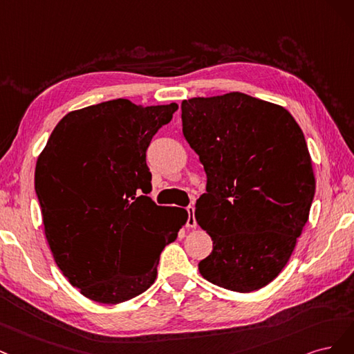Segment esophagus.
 <instances>
[{"label":"esophagus","instance_id":"obj_1","mask_svg":"<svg viewBox=\"0 0 354 354\" xmlns=\"http://www.w3.org/2000/svg\"><path fill=\"white\" fill-rule=\"evenodd\" d=\"M194 206H188L187 212H188V221H187V226L188 227H197V221H196V216H194Z\"/></svg>","mask_w":354,"mask_h":354}]
</instances>
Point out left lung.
Masks as SVG:
<instances>
[{"mask_svg": "<svg viewBox=\"0 0 354 354\" xmlns=\"http://www.w3.org/2000/svg\"><path fill=\"white\" fill-rule=\"evenodd\" d=\"M180 110L207 175L196 219L213 250L201 277L236 292L263 288L309 219L316 184L303 131L288 110L243 93L184 100Z\"/></svg>", "mask_w": 354, "mask_h": 354, "instance_id": "1", "label": "left lung"}]
</instances>
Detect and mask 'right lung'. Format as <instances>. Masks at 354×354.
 I'll use <instances>...</instances> for the list:
<instances>
[{
    "label": "right lung",
    "mask_w": 354,
    "mask_h": 354,
    "mask_svg": "<svg viewBox=\"0 0 354 354\" xmlns=\"http://www.w3.org/2000/svg\"><path fill=\"white\" fill-rule=\"evenodd\" d=\"M176 102L136 106L118 98L57 123L38 157L35 191L45 238L63 275L89 300L128 301L151 287L163 248L188 213L147 196V148Z\"/></svg>",
    "instance_id": "right-lung-1"
}]
</instances>
